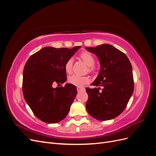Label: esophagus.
I'll return each mask as SVG.
<instances>
[{"instance_id":"34e87169","label":"esophagus","mask_w":156,"mask_h":156,"mask_svg":"<svg viewBox=\"0 0 156 156\" xmlns=\"http://www.w3.org/2000/svg\"><path fill=\"white\" fill-rule=\"evenodd\" d=\"M77 90L78 92H80V91H81V90H84V88L83 87H77Z\"/></svg>"}]
</instances>
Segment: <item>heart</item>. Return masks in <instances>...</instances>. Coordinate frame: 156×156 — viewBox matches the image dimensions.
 I'll return each instance as SVG.
<instances>
[{"label":"heart","mask_w":156,"mask_h":156,"mask_svg":"<svg viewBox=\"0 0 156 156\" xmlns=\"http://www.w3.org/2000/svg\"><path fill=\"white\" fill-rule=\"evenodd\" d=\"M80 58H81L83 62L85 63L88 66V72H92L94 71L93 65L95 62V59L92 54L88 52L84 51L80 54ZM72 66H73V60L72 58H69L64 64L65 72L69 74L72 73ZM90 81V78L87 75H73L72 76L69 77L68 82L73 84L75 86L81 87L84 84L88 83Z\"/></svg>","instance_id":"1"}]
</instances>
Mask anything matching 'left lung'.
I'll return each instance as SVG.
<instances>
[{"mask_svg": "<svg viewBox=\"0 0 156 156\" xmlns=\"http://www.w3.org/2000/svg\"><path fill=\"white\" fill-rule=\"evenodd\" d=\"M86 49L95 54L100 62V73L92 85L103 87L102 91L100 87L86 88L87 111L98 120L113 119L124 111L133 92L131 62L124 53L109 44Z\"/></svg>", "mask_w": 156, "mask_h": 156, "instance_id": "obj_1", "label": "left lung"}]
</instances>
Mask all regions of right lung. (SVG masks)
Wrapping results in <instances>:
<instances>
[{"label": "right lung", "instance_id": "1", "mask_svg": "<svg viewBox=\"0 0 156 156\" xmlns=\"http://www.w3.org/2000/svg\"><path fill=\"white\" fill-rule=\"evenodd\" d=\"M81 46L72 49L46 47L28 59L23 69V93L33 113L45 123L55 124L67 116L77 91L73 84L54 88L67 79L66 62Z\"/></svg>", "mask_w": 156, "mask_h": 156}]
</instances>
